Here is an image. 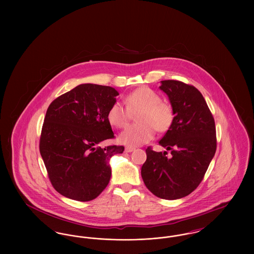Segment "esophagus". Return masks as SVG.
Masks as SVG:
<instances>
[{
    "label": "esophagus",
    "mask_w": 254,
    "mask_h": 254,
    "mask_svg": "<svg viewBox=\"0 0 254 254\" xmlns=\"http://www.w3.org/2000/svg\"><path fill=\"white\" fill-rule=\"evenodd\" d=\"M133 150H135V148L132 147V146H127L126 147V151L127 152H132Z\"/></svg>",
    "instance_id": "34e87169"
}]
</instances>
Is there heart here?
Segmentation results:
<instances>
[{"label":"heart","mask_w":254,"mask_h":254,"mask_svg":"<svg viewBox=\"0 0 254 254\" xmlns=\"http://www.w3.org/2000/svg\"><path fill=\"white\" fill-rule=\"evenodd\" d=\"M125 102L127 108L120 103H115L108 112L109 124L121 128L131 119V113L139 111L136 115L139 124L127 127L119 135V141L124 145H144L153 138L155 129L158 132H166L174 121L171 105L162 101L157 92L149 87L135 89L126 97Z\"/></svg>","instance_id":"b5f03b06"}]
</instances>
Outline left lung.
<instances>
[{
  "label": "left lung",
  "mask_w": 254,
  "mask_h": 254,
  "mask_svg": "<svg viewBox=\"0 0 254 254\" xmlns=\"http://www.w3.org/2000/svg\"><path fill=\"white\" fill-rule=\"evenodd\" d=\"M159 88L168 95L174 111L172 126L159 141L171 156L147 147L141 174L155 196L176 200L191 193L203 180L216 151L215 123L196 87L166 80Z\"/></svg>",
  "instance_id": "8db88e82"
}]
</instances>
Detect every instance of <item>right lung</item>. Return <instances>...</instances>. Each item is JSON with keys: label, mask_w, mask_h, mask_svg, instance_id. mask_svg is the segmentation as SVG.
Listing matches in <instances>:
<instances>
[{"label": "right lung", "mask_w": 254, "mask_h": 254, "mask_svg": "<svg viewBox=\"0 0 254 254\" xmlns=\"http://www.w3.org/2000/svg\"><path fill=\"white\" fill-rule=\"evenodd\" d=\"M118 95L111 86L82 84L49 105L40 153L49 180L63 196L86 202L109 185L110 158L125 147L99 145L114 137L108 112Z\"/></svg>", "instance_id": "right-lung-1"}]
</instances>
